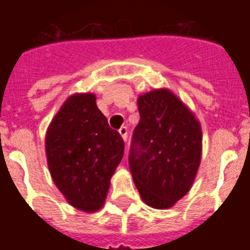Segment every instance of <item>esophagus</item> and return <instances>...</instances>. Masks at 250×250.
Here are the masks:
<instances>
[{
	"label": "esophagus",
	"mask_w": 250,
	"mask_h": 250,
	"mask_svg": "<svg viewBox=\"0 0 250 250\" xmlns=\"http://www.w3.org/2000/svg\"><path fill=\"white\" fill-rule=\"evenodd\" d=\"M119 134L123 138V141H127V136H128V130H127V127L125 125H122L119 128Z\"/></svg>",
	"instance_id": "obj_1"
}]
</instances>
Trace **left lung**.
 <instances>
[{
  "mask_svg": "<svg viewBox=\"0 0 250 250\" xmlns=\"http://www.w3.org/2000/svg\"><path fill=\"white\" fill-rule=\"evenodd\" d=\"M141 120L131 139L128 165L142 199L167 209L188 193L201 162L198 120L174 93L155 89L138 99Z\"/></svg>",
  "mask_w": 250,
  "mask_h": 250,
  "instance_id": "8db88e82",
  "label": "left lung"
}]
</instances>
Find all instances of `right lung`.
I'll return each mask as SVG.
<instances>
[{"label": "right lung", "instance_id": "obj_1", "mask_svg": "<svg viewBox=\"0 0 250 250\" xmlns=\"http://www.w3.org/2000/svg\"><path fill=\"white\" fill-rule=\"evenodd\" d=\"M45 150L53 182L66 201L83 211L100 209L125 142L108 125L95 95L66 100L48 128Z\"/></svg>", "mask_w": 250, "mask_h": 250}]
</instances>
